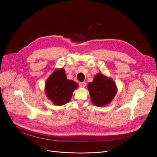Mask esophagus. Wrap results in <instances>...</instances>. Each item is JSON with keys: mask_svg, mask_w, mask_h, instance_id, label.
<instances>
[{"mask_svg": "<svg viewBox=\"0 0 157 157\" xmlns=\"http://www.w3.org/2000/svg\"><path fill=\"white\" fill-rule=\"evenodd\" d=\"M79 86H80V87H82V88H84V87H85V86H86V82H79Z\"/></svg>", "mask_w": 157, "mask_h": 157, "instance_id": "1", "label": "esophagus"}]
</instances>
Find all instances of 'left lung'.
Returning a JSON list of instances; mask_svg holds the SVG:
<instances>
[{
	"mask_svg": "<svg viewBox=\"0 0 157 157\" xmlns=\"http://www.w3.org/2000/svg\"><path fill=\"white\" fill-rule=\"evenodd\" d=\"M88 88L92 102L99 107L107 105L112 101L117 93L115 82L103 74L95 76L93 82L88 84Z\"/></svg>",
	"mask_w": 157,
	"mask_h": 157,
	"instance_id": "left-lung-1",
	"label": "left lung"
}]
</instances>
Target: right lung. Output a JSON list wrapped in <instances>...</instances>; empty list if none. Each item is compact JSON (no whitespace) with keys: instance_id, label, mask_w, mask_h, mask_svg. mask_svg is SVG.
<instances>
[{"instance_id":"add662e5","label":"right lung","mask_w":157,"mask_h":157,"mask_svg":"<svg viewBox=\"0 0 157 157\" xmlns=\"http://www.w3.org/2000/svg\"><path fill=\"white\" fill-rule=\"evenodd\" d=\"M78 85L72 80H68L63 69L55 71L47 79L45 84L46 96L56 105H62L71 99L73 92Z\"/></svg>"}]
</instances>
